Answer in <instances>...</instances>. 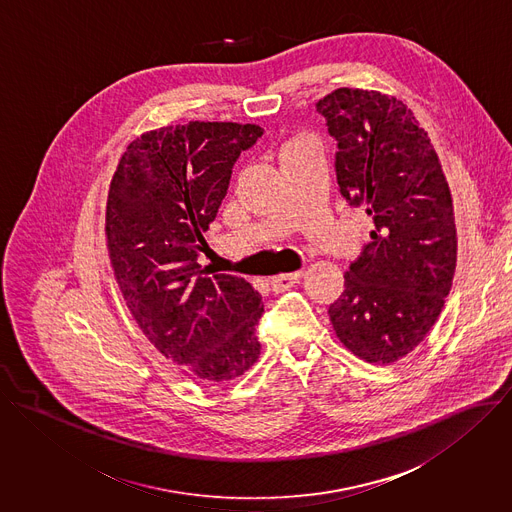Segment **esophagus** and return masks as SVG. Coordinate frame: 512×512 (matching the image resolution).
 Returning a JSON list of instances; mask_svg holds the SVG:
<instances>
[{
	"label": "esophagus",
	"mask_w": 512,
	"mask_h": 512,
	"mask_svg": "<svg viewBox=\"0 0 512 512\" xmlns=\"http://www.w3.org/2000/svg\"><path fill=\"white\" fill-rule=\"evenodd\" d=\"M301 279H303V271L277 275V277H273V279H271V287H273V291H275V293H281V291H287V289L295 287Z\"/></svg>",
	"instance_id": "obj_1"
}]
</instances>
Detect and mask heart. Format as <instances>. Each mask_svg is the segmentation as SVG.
<instances>
[{"label":"heart","mask_w":512,"mask_h":512,"mask_svg":"<svg viewBox=\"0 0 512 512\" xmlns=\"http://www.w3.org/2000/svg\"><path fill=\"white\" fill-rule=\"evenodd\" d=\"M310 140L305 138V136H299V138H291V140H287L285 144H283V148H281V156L283 154H287V152H291V150H295V148H299V146H303V144H308Z\"/></svg>","instance_id":"1"}]
</instances>
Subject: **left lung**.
<instances>
[{
    "label": "left lung",
    "mask_w": 512,
    "mask_h": 512,
    "mask_svg": "<svg viewBox=\"0 0 512 512\" xmlns=\"http://www.w3.org/2000/svg\"><path fill=\"white\" fill-rule=\"evenodd\" d=\"M338 142L342 196L374 229L328 308L338 340L360 360L394 364L437 322L457 263L453 198L427 132L392 95L336 89L316 103Z\"/></svg>",
    "instance_id": "8db88e82"
}]
</instances>
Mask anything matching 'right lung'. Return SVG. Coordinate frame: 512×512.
<instances>
[{
    "mask_svg": "<svg viewBox=\"0 0 512 512\" xmlns=\"http://www.w3.org/2000/svg\"><path fill=\"white\" fill-rule=\"evenodd\" d=\"M257 124L205 122L154 128L126 146L106 200L114 281L142 334L186 376L225 384L259 358L261 295L233 275L198 265L204 231L227 194Z\"/></svg>",
    "mask_w": 512,
    "mask_h": 512,
    "instance_id": "1",
    "label": "right lung"
}]
</instances>
